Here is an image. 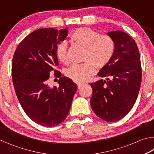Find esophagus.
Returning a JSON list of instances; mask_svg holds the SVG:
<instances>
[{"mask_svg": "<svg viewBox=\"0 0 154 154\" xmlns=\"http://www.w3.org/2000/svg\"><path fill=\"white\" fill-rule=\"evenodd\" d=\"M77 88H78V89H79V88L82 86H83V85L84 84H83V83H77Z\"/></svg>", "mask_w": 154, "mask_h": 154, "instance_id": "esophagus-1", "label": "esophagus"}]
</instances>
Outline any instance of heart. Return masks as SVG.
I'll use <instances>...</instances> for the list:
<instances>
[{
    "label": "heart",
    "instance_id": "1",
    "mask_svg": "<svg viewBox=\"0 0 154 154\" xmlns=\"http://www.w3.org/2000/svg\"><path fill=\"white\" fill-rule=\"evenodd\" d=\"M70 41L84 49L83 56L84 63L72 65L65 72V75L75 82L86 81L94 72V66L98 69H103L113 56L115 43L113 38L109 35H100L90 28H77L70 36ZM56 55L62 63H67V45L64 42L57 46Z\"/></svg>",
    "mask_w": 154,
    "mask_h": 154
}]
</instances>
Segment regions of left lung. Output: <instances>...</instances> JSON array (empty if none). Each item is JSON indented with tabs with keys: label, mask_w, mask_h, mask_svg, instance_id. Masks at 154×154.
I'll use <instances>...</instances> for the list:
<instances>
[{
	"label": "left lung",
	"mask_w": 154,
	"mask_h": 154,
	"mask_svg": "<svg viewBox=\"0 0 154 154\" xmlns=\"http://www.w3.org/2000/svg\"><path fill=\"white\" fill-rule=\"evenodd\" d=\"M115 43V52L108 65L101 69L100 80L90 83V104L98 118L118 121L129 113L136 102L141 83L139 51L134 39L121 30L107 33Z\"/></svg>",
	"instance_id": "obj_1"
}]
</instances>
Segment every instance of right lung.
<instances>
[{"mask_svg":"<svg viewBox=\"0 0 154 154\" xmlns=\"http://www.w3.org/2000/svg\"><path fill=\"white\" fill-rule=\"evenodd\" d=\"M68 32L48 28L35 30L20 43L13 58L12 80L20 105L32 121L43 126H55L65 120L77 88L66 77L59 79L58 88L48 83L58 65L57 46Z\"/></svg>","mask_w":154,"mask_h":154,"instance_id":"add662e5","label":"right lung"}]
</instances>
